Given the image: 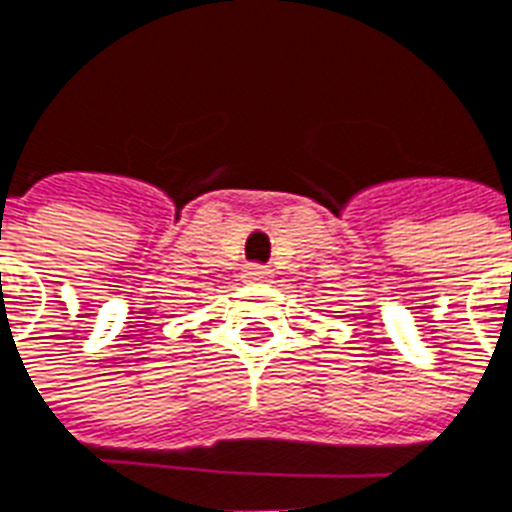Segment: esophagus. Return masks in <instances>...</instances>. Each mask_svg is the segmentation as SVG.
Instances as JSON below:
<instances>
[{
	"instance_id": "obj_1",
	"label": "esophagus",
	"mask_w": 512,
	"mask_h": 512,
	"mask_svg": "<svg viewBox=\"0 0 512 512\" xmlns=\"http://www.w3.org/2000/svg\"><path fill=\"white\" fill-rule=\"evenodd\" d=\"M269 275H272V272H269L267 267H259V264H248V267H245V280H248V283H264V280H269Z\"/></svg>"
}]
</instances>
